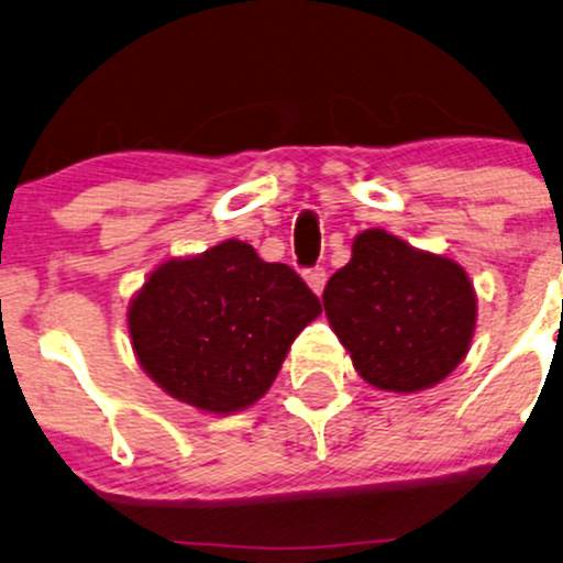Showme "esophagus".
Instances as JSON below:
<instances>
[{
	"label": "esophagus",
	"instance_id": "34e87169",
	"mask_svg": "<svg viewBox=\"0 0 563 563\" xmlns=\"http://www.w3.org/2000/svg\"><path fill=\"white\" fill-rule=\"evenodd\" d=\"M325 269L322 267H312L303 273V280H307V286L314 290V294H322V288H325Z\"/></svg>",
	"mask_w": 563,
	"mask_h": 563
}]
</instances>
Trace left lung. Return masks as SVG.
<instances>
[{
  "instance_id": "8db88e82",
  "label": "left lung",
  "mask_w": 563,
  "mask_h": 563,
  "mask_svg": "<svg viewBox=\"0 0 563 563\" xmlns=\"http://www.w3.org/2000/svg\"><path fill=\"white\" fill-rule=\"evenodd\" d=\"M322 307L354 371L397 394L448 378L468 354L476 325L466 269L378 228L354 238L352 260L328 280Z\"/></svg>"
}]
</instances>
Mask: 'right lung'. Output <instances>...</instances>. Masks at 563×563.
I'll use <instances>...</instances> for the list:
<instances>
[{
	"label": "right lung",
	"instance_id": "right-lung-1",
	"mask_svg": "<svg viewBox=\"0 0 563 563\" xmlns=\"http://www.w3.org/2000/svg\"><path fill=\"white\" fill-rule=\"evenodd\" d=\"M322 312L288 264L224 241L158 264L129 303L137 363L169 397L230 416L267 394L290 344Z\"/></svg>",
	"mask_w": 563,
	"mask_h": 563
}]
</instances>
